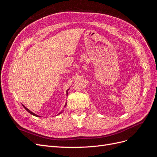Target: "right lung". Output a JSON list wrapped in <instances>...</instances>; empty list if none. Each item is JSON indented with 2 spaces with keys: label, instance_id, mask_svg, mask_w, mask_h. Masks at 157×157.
I'll return each instance as SVG.
<instances>
[{
  "label": "right lung",
  "instance_id": "obj_1",
  "mask_svg": "<svg viewBox=\"0 0 157 157\" xmlns=\"http://www.w3.org/2000/svg\"><path fill=\"white\" fill-rule=\"evenodd\" d=\"M69 90V89H68V90H67V94H68V90ZM66 105H67V103H65V105L64 107H65ZM23 105V107H24V108L25 109V110H26V111H27L28 113H29L31 114V115H33V116H35V117H40V116L37 115H36V114H35L34 113H33L32 111H31L29 110V109H28L27 108H26V107H25L24 105ZM63 111H61L60 113H58V115H59V114H61V113H63Z\"/></svg>",
  "mask_w": 157,
  "mask_h": 157
}]
</instances>
